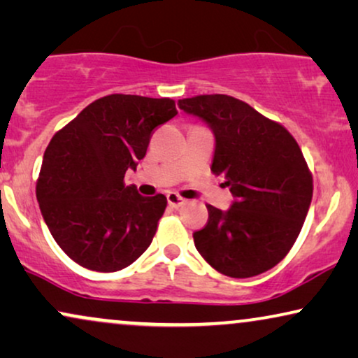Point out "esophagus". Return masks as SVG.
Listing matches in <instances>:
<instances>
[{
  "label": "esophagus",
  "mask_w": 358,
  "mask_h": 358,
  "mask_svg": "<svg viewBox=\"0 0 358 358\" xmlns=\"http://www.w3.org/2000/svg\"><path fill=\"white\" fill-rule=\"evenodd\" d=\"M166 201H169V204H170L171 208H180V206H183L185 203H187V199L180 196L178 193L170 192L169 194H166Z\"/></svg>",
  "instance_id": "esophagus-1"
}]
</instances>
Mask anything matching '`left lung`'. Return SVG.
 <instances>
[{"mask_svg": "<svg viewBox=\"0 0 358 358\" xmlns=\"http://www.w3.org/2000/svg\"><path fill=\"white\" fill-rule=\"evenodd\" d=\"M180 109L211 127V171L226 178L236 201L208 204V222L193 234L196 250L219 273L249 278L280 264L298 239L313 198V175L294 137L241 99L199 94Z\"/></svg>", "mask_w": 358, "mask_h": 358, "instance_id": "left-lung-1", "label": "left lung"}]
</instances>
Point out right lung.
<instances>
[{"label": "right lung", "instance_id": "add662e5", "mask_svg": "<svg viewBox=\"0 0 358 358\" xmlns=\"http://www.w3.org/2000/svg\"><path fill=\"white\" fill-rule=\"evenodd\" d=\"M170 98L108 94L88 104L47 145L36 194L60 249L88 270L117 271L147 250L166 208L126 187L152 132L176 116Z\"/></svg>", "mask_w": 358, "mask_h": 358}]
</instances>
